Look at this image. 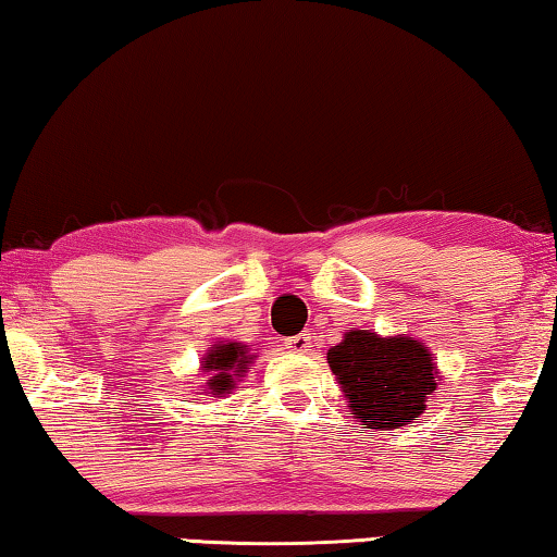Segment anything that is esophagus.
<instances>
[{
  "mask_svg": "<svg viewBox=\"0 0 557 557\" xmlns=\"http://www.w3.org/2000/svg\"><path fill=\"white\" fill-rule=\"evenodd\" d=\"M312 338H315V335L305 331V333H297V335H293V338H287V341H285V346L289 348V354L308 356L310 350H312Z\"/></svg>",
  "mask_w": 557,
  "mask_h": 557,
  "instance_id": "1",
  "label": "esophagus"
}]
</instances>
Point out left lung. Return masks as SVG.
<instances>
[{"mask_svg":"<svg viewBox=\"0 0 557 557\" xmlns=\"http://www.w3.org/2000/svg\"><path fill=\"white\" fill-rule=\"evenodd\" d=\"M327 366L363 429L394 432L413 424L436 394L438 366L432 350L411 335L348 331L327 350Z\"/></svg>","mask_w":557,"mask_h":557,"instance_id":"left-lung-1","label":"left lung"}]
</instances>
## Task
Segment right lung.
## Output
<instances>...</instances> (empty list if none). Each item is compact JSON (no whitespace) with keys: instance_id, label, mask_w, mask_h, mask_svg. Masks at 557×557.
<instances>
[{"instance_id":"right-lung-1","label":"right lung","mask_w":557,"mask_h":557,"mask_svg":"<svg viewBox=\"0 0 557 557\" xmlns=\"http://www.w3.org/2000/svg\"><path fill=\"white\" fill-rule=\"evenodd\" d=\"M257 356L249 354V346L239 341H216L201 358L199 375L203 381V396H226L232 394L242 375L247 373L249 363Z\"/></svg>"}]
</instances>
